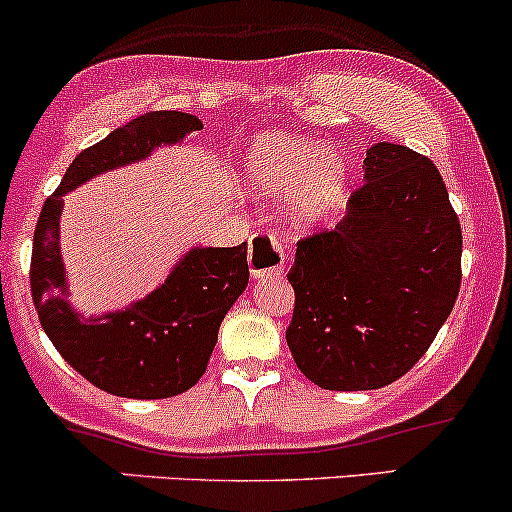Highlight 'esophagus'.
Here are the masks:
<instances>
[{
	"label": "esophagus",
	"instance_id": "obj_1",
	"mask_svg": "<svg viewBox=\"0 0 512 512\" xmlns=\"http://www.w3.org/2000/svg\"><path fill=\"white\" fill-rule=\"evenodd\" d=\"M249 266L251 275H254L256 280L278 278V275H283L285 254L280 241L275 237H268V234H254L249 249Z\"/></svg>",
	"mask_w": 512,
	"mask_h": 512
}]
</instances>
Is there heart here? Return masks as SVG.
<instances>
[{
    "instance_id": "1",
    "label": "heart",
    "mask_w": 512,
    "mask_h": 512,
    "mask_svg": "<svg viewBox=\"0 0 512 512\" xmlns=\"http://www.w3.org/2000/svg\"><path fill=\"white\" fill-rule=\"evenodd\" d=\"M239 181L246 191L283 198V220L295 232L314 229L341 203L348 164L333 149L290 132L256 135L239 157Z\"/></svg>"
}]
</instances>
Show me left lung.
<instances>
[{
    "instance_id": "8db88e82",
    "label": "left lung",
    "mask_w": 512,
    "mask_h": 512,
    "mask_svg": "<svg viewBox=\"0 0 512 512\" xmlns=\"http://www.w3.org/2000/svg\"><path fill=\"white\" fill-rule=\"evenodd\" d=\"M363 186L331 232L297 244L285 338L307 380L365 392L421 360L455 307L462 229L440 171L404 145L367 149Z\"/></svg>"
}]
</instances>
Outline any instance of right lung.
Masks as SVG:
<instances>
[{"label": "right lung", "instance_id": "right-lung-1", "mask_svg": "<svg viewBox=\"0 0 512 512\" xmlns=\"http://www.w3.org/2000/svg\"><path fill=\"white\" fill-rule=\"evenodd\" d=\"M203 123L191 113L152 111L132 118L77 154L40 210L31 256V295L43 331L84 380L125 399H169L205 375L222 319L249 283L246 241L193 246L154 292L103 317L79 314L67 300L60 256L65 195L103 171L142 162Z\"/></svg>", "mask_w": 512, "mask_h": 512}]
</instances>
